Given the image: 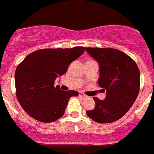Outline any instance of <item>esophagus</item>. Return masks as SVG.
Here are the masks:
<instances>
[{"label":"esophagus","instance_id":"obj_1","mask_svg":"<svg viewBox=\"0 0 154 154\" xmlns=\"http://www.w3.org/2000/svg\"><path fill=\"white\" fill-rule=\"evenodd\" d=\"M79 96H81V97H82V98L86 97V96H85V95L83 93V92H79Z\"/></svg>","mask_w":154,"mask_h":154}]
</instances>
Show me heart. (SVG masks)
I'll list each match as a JSON object with an SVG mask.
<instances>
[{
    "label": "heart",
    "mask_w": 154,
    "mask_h": 154,
    "mask_svg": "<svg viewBox=\"0 0 154 154\" xmlns=\"http://www.w3.org/2000/svg\"><path fill=\"white\" fill-rule=\"evenodd\" d=\"M89 61H92V60H89Z\"/></svg>",
    "instance_id": "1"
}]
</instances>
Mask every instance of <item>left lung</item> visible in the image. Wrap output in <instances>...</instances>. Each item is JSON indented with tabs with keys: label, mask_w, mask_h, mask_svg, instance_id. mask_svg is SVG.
Segmentation results:
<instances>
[{
	"label": "left lung",
	"mask_w": 154,
	"mask_h": 154,
	"mask_svg": "<svg viewBox=\"0 0 154 154\" xmlns=\"http://www.w3.org/2000/svg\"><path fill=\"white\" fill-rule=\"evenodd\" d=\"M99 65L98 85L106 91L104 100L94 97L96 106L86 114L99 123L122 118L131 108L140 92V70L126 53L111 48H85Z\"/></svg>",
	"instance_id": "left-lung-1"
}]
</instances>
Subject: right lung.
I'll return each instance as SVG.
<instances>
[{"mask_svg": "<svg viewBox=\"0 0 154 154\" xmlns=\"http://www.w3.org/2000/svg\"><path fill=\"white\" fill-rule=\"evenodd\" d=\"M85 51V47L45 48L25 57L15 71L16 96L23 109L42 123H51L65 113L72 96L77 91H62L55 85L58 76L67 72L70 63Z\"/></svg>", "mask_w": 154, "mask_h": 154, "instance_id": "add662e5", "label": "right lung"}]
</instances>
